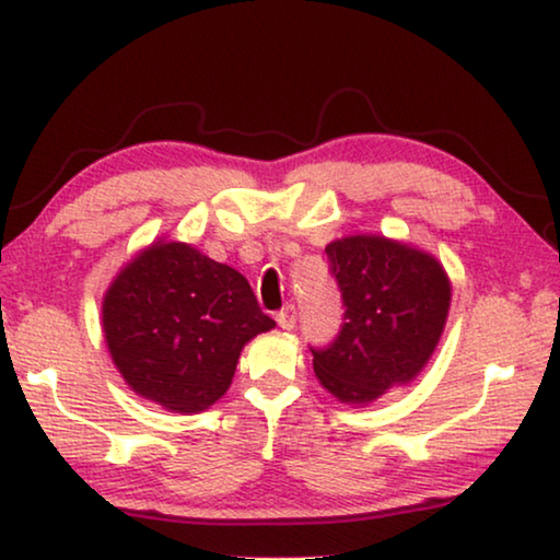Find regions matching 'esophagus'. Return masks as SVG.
<instances>
[{"mask_svg":"<svg viewBox=\"0 0 560 560\" xmlns=\"http://www.w3.org/2000/svg\"><path fill=\"white\" fill-rule=\"evenodd\" d=\"M295 323H298L295 307L288 305L285 310H280V313H278V325H280L282 330H292V328H295Z\"/></svg>","mask_w":560,"mask_h":560,"instance_id":"obj_1","label":"esophagus"}]
</instances>
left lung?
<instances>
[{
  "instance_id": "left-lung-1",
  "label": "left lung",
  "mask_w": 560,
  "mask_h": 560,
  "mask_svg": "<svg viewBox=\"0 0 560 560\" xmlns=\"http://www.w3.org/2000/svg\"><path fill=\"white\" fill-rule=\"evenodd\" d=\"M342 295V323L313 350L317 381L340 402L368 406L406 385L433 355L451 307V280L433 255L381 235L325 247Z\"/></svg>"
}]
</instances>
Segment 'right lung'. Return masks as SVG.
<instances>
[{
    "mask_svg": "<svg viewBox=\"0 0 560 560\" xmlns=\"http://www.w3.org/2000/svg\"><path fill=\"white\" fill-rule=\"evenodd\" d=\"M272 328L243 275L185 243L150 245L102 300V330L125 383L172 412L220 400L245 342Z\"/></svg>",
    "mask_w": 560,
    "mask_h": 560,
    "instance_id": "add662e5",
    "label": "right lung"
}]
</instances>
